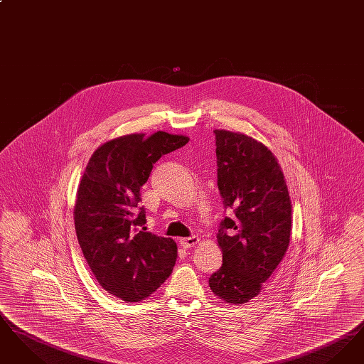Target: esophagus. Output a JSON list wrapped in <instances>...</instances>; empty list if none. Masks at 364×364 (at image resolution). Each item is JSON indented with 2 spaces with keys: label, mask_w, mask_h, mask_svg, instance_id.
Instances as JSON below:
<instances>
[{
  "label": "esophagus",
  "mask_w": 364,
  "mask_h": 364,
  "mask_svg": "<svg viewBox=\"0 0 364 364\" xmlns=\"http://www.w3.org/2000/svg\"><path fill=\"white\" fill-rule=\"evenodd\" d=\"M199 242V237L198 236H191V237H186V239H180V244L184 248H191L193 245H196Z\"/></svg>",
  "instance_id": "obj_1"
}]
</instances>
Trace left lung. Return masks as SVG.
Instances as JSON below:
<instances>
[{
    "label": "left lung",
    "instance_id": "8db88e82",
    "mask_svg": "<svg viewBox=\"0 0 364 364\" xmlns=\"http://www.w3.org/2000/svg\"><path fill=\"white\" fill-rule=\"evenodd\" d=\"M218 190L235 217L217 233L223 266L208 285L225 303L257 297L284 258L291 237L292 205L273 153L257 139L214 129Z\"/></svg>",
    "mask_w": 364,
    "mask_h": 364
}]
</instances>
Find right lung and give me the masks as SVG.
Masks as SVG:
<instances>
[{"label": "right lung", "instance_id": "obj_1", "mask_svg": "<svg viewBox=\"0 0 364 364\" xmlns=\"http://www.w3.org/2000/svg\"><path fill=\"white\" fill-rule=\"evenodd\" d=\"M188 140L164 131L112 139L94 151L80 178L73 208L77 242L100 285L127 303L149 297L173 270L176 242L144 232V208H136L153 165Z\"/></svg>", "mask_w": 364, "mask_h": 364}]
</instances>
